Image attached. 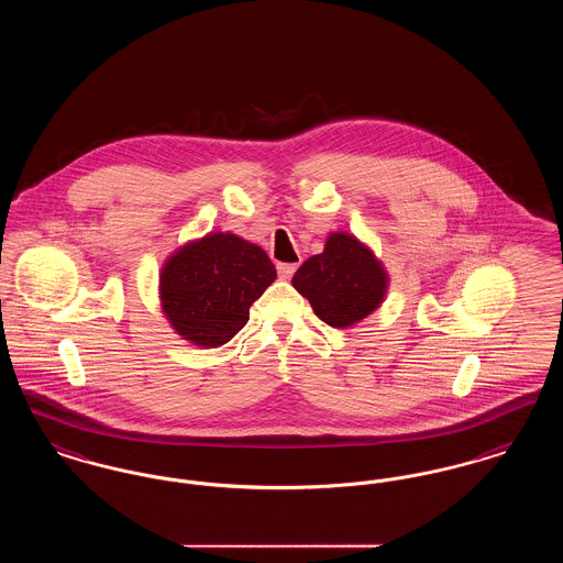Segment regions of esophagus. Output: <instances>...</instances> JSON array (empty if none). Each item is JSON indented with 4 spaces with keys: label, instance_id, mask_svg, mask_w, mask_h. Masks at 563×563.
Listing matches in <instances>:
<instances>
[{
    "label": "esophagus",
    "instance_id": "34e87169",
    "mask_svg": "<svg viewBox=\"0 0 563 563\" xmlns=\"http://www.w3.org/2000/svg\"><path fill=\"white\" fill-rule=\"evenodd\" d=\"M276 269H278V276H280L283 280H289V278L294 276L295 269H297V264H278Z\"/></svg>",
    "mask_w": 563,
    "mask_h": 563
}]
</instances>
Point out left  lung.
<instances>
[{
  "label": "left lung",
  "mask_w": 563,
  "mask_h": 563,
  "mask_svg": "<svg viewBox=\"0 0 563 563\" xmlns=\"http://www.w3.org/2000/svg\"><path fill=\"white\" fill-rule=\"evenodd\" d=\"M291 283L310 301L314 314L335 329L372 314L388 287L374 253L344 232L331 234L324 251L306 260Z\"/></svg>",
  "instance_id": "obj_1"
}]
</instances>
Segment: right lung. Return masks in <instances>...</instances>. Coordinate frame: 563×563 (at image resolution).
I'll list each match as a JSON object with an SVG mask.
<instances>
[{
    "label": "right lung",
    "mask_w": 563,
    "mask_h": 563,
    "mask_svg": "<svg viewBox=\"0 0 563 563\" xmlns=\"http://www.w3.org/2000/svg\"><path fill=\"white\" fill-rule=\"evenodd\" d=\"M274 278L276 268L264 249L217 232L189 242L164 264L162 310L184 340L217 349L246 324L251 303Z\"/></svg>",
    "instance_id": "1"
}]
</instances>
